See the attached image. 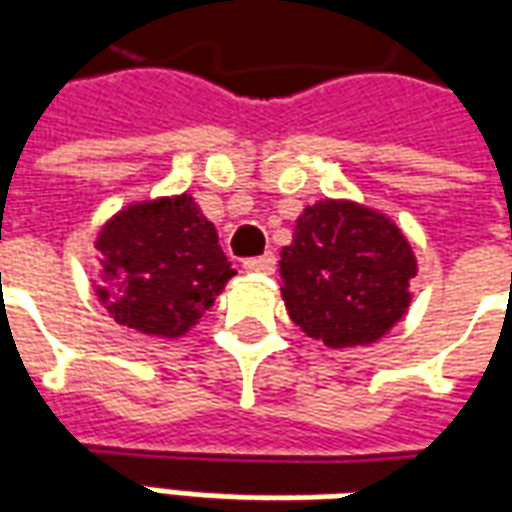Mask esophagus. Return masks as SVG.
<instances>
[{
  "label": "esophagus",
  "mask_w": 512,
  "mask_h": 512,
  "mask_svg": "<svg viewBox=\"0 0 512 512\" xmlns=\"http://www.w3.org/2000/svg\"><path fill=\"white\" fill-rule=\"evenodd\" d=\"M244 268L246 271H255V274H271L277 268V257L271 255V252L260 257H249V260H244Z\"/></svg>",
  "instance_id": "obj_1"
}]
</instances>
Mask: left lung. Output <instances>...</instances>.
Returning <instances> with one entry per match:
<instances>
[{"mask_svg": "<svg viewBox=\"0 0 512 512\" xmlns=\"http://www.w3.org/2000/svg\"><path fill=\"white\" fill-rule=\"evenodd\" d=\"M414 274L417 260L397 224L348 200L304 208L279 260L290 321L329 348L381 340L406 315Z\"/></svg>", "mask_w": 512, "mask_h": 512, "instance_id": "1", "label": "left lung"}]
</instances>
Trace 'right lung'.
<instances>
[{
  "instance_id": "right-lung-1",
  "label": "right lung",
  "mask_w": 512,
  "mask_h": 512,
  "mask_svg": "<svg viewBox=\"0 0 512 512\" xmlns=\"http://www.w3.org/2000/svg\"><path fill=\"white\" fill-rule=\"evenodd\" d=\"M98 299L120 326L180 337L235 277L219 235L189 194L134 202L101 227Z\"/></svg>"
}]
</instances>
